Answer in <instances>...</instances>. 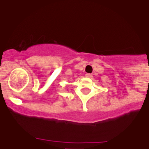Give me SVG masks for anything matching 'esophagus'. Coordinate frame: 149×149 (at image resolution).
I'll return each instance as SVG.
<instances>
[{"mask_svg":"<svg viewBox=\"0 0 149 149\" xmlns=\"http://www.w3.org/2000/svg\"><path fill=\"white\" fill-rule=\"evenodd\" d=\"M86 77H88V78H91V77H92V74H90V73H86Z\"/></svg>","mask_w":149,"mask_h":149,"instance_id":"esophagus-1","label":"esophagus"}]
</instances>
